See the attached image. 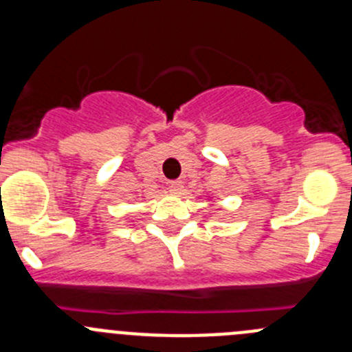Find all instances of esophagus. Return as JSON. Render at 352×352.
I'll return each mask as SVG.
<instances>
[{
    "instance_id": "esophagus-1",
    "label": "esophagus",
    "mask_w": 352,
    "mask_h": 352,
    "mask_svg": "<svg viewBox=\"0 0 352 352\" xmlns=\"http://www.w3.org/2000/svg\"><path fill=\"white\" fill-rule=\"evenodd\" d=\"M168 189H170V192H172V194H180V192H182L184 186H182V182H180V180H173V182H170Z\"/></svg>"
}]
</instances>
